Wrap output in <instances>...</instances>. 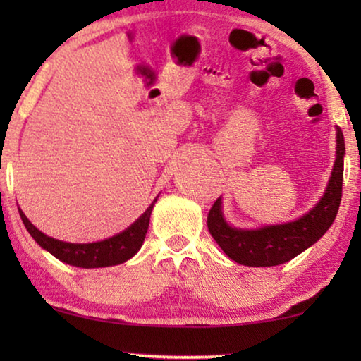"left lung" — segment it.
<instances>
[{"label": "left lung", "mask_w": 361, "mask_h": 361, "mask_svg": "<svg viewBox=\"0 0 361 361\" xmlns=\"http://www.w3.org/2000/svg\"><path fill=\"white\" fill-rule=\"evenodd\" d=\"M343 133L337 128V157L329 185L319 204L307 214L283 225H268L258 230L233 228L226 224L221 200L212 205L207 216L210 235L230 259L245 266H278L312 246L334 224L342 200L343 182Z\"/></svg>", "instance_id": "1"}]
</instances>
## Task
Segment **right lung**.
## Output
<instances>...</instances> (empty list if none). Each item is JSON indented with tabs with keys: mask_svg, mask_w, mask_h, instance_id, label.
I'll list each match as a JSON object with an SVG mask.
<instances>
[{
	"mask_svg": "<svg viewBox=\"0 0 361 361\" xmlns=\"http://www.w3.org/2000/svg\"><path fill=\"white\" fill-rule=\"evenodd\" d=\"M156 200L157 199L152 200V204L147 207L145 214L131 226H128L125 231L108 240L97 241V243H67V241L51 238V236L39 231L27 220V216L24 215L21 209H19V215H21V220L29 231V235L37 241L41 248L49 251L57 259L71 266H77V268H103V266L125 263V261L133 258L137 253V250L141 248L142 241L146 238L151 212Z\"/></svg>",
	"mask_w": 361,
	"mask_h": 361,
	"instance_id": "right-lung-1",
	"label": "right lung"
}]
</instances>
